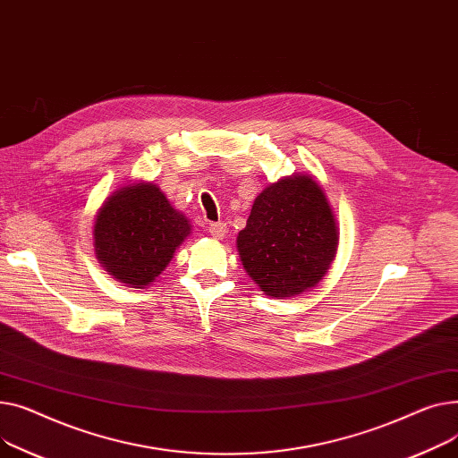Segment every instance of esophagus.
Instances as JSON below:
<instances>
[{
  "label": "esophagus",
  "instance_id": "obj_1",
  "mask_svg": "<svg viewBox=\"0 0 458 458\" xmlns=\"http://www.w3.org/2000/svg\"><path fill=\"white\" fill-rule=\"evenodd\" d=\"M208 233H210V236L212 238H224L225 236V233H227V225L224 224V222H214V224H210L208 225V229H207Z\"/></svg>",
  "mask_w": 458,
  "mask_h": 458
}]
</instances>
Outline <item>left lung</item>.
I'll use <instances>...</instances> for the list:
<instances>
[{"mask_svg":"<svg viewBox=\"0 0 458 458\" xmlns=\"http://www.w3.org/2000/svg\"><path fill=\"white\" fill-rule=\"evenodd\" d=\"M236 246L248 276L266 295L292 298L316 286L338 246L324 191L310 175H292L266 186Z\"/></svg>","mask_w":458,"mask_h":458,"instance_id":"left-lung-1","label":"left lung"}]
</instances>
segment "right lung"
Instances as JSON below:
<instances>
[{
    "label": "right lung",
    "mask_w": 458,
    "mask_h": 458,
    "mask_svg": "<svg viewBox=\"0 0 458 458\" xmlns=\"http://www.w3.org/2000/svg\"><path fill=\"white\" fill-rule=\"evenodd\" d=\"M188 234V220L155 184L140 182L103 203L94 224V246L114 279L144 288L165 270Z\"/></svg>",
    "instance_id": "obj_1"
}]
</instances>
